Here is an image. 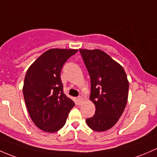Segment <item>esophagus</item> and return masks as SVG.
I'll return each instance as SVG.
<instances>
[{"label": "esophagus", "instance_id": "esophagus-1", "mask_svg": "<svg viewBox=\"0 0 157 157\" xmlns=\"http://www.w3.org/2000/svg\"><path fill=\"white\" fill-rule=\"evenodd\" d=\"M83 100H84V98H82V96H80V97H78V98H77V101H78V103H81L82 102V101H83Z\"/></svg>", "mask_w": 157, "mask_h": 157}]
</instances>
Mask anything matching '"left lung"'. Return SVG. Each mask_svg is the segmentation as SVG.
Returning <instances> with one entry per match:
<instances>
[{"label": "left lung", "instance_id": "obj_1", "mask_svg": "<svg viewBox=\"0 0 157 157\" xmlns=\"http://www.w3.org/2000/svg\"><path fill=\"white\" fill-rule=\"evenodd\" d=\"M90 78V100L95 114L86 119L90 128L105 132L122 116L128 101L129 83L123 67L99 49H79Z\"/></svg>", "mask_w": 157, "mask_h": 157}]
</instances>
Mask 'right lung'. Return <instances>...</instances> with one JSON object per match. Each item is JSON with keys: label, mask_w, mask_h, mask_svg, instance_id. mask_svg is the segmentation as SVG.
<instances>
[{"label": "right lung", "mask_w": 157, "mask_h": 157, "mask_svg": "<svg viewBox=\"0 0 157 157\" xmlns=\"http://www.w3.org/2000/svg\"><path fill=\"white\" fill-rule=\"evenodd\" d=\"M76 49L53 48L45 51L27 70L24 100L32 122L41 130L56 132L65 125L75 103L63 93L60 78L63 66Z\"/></svg>", "instance_id": "obj_1"}]
</instances>
